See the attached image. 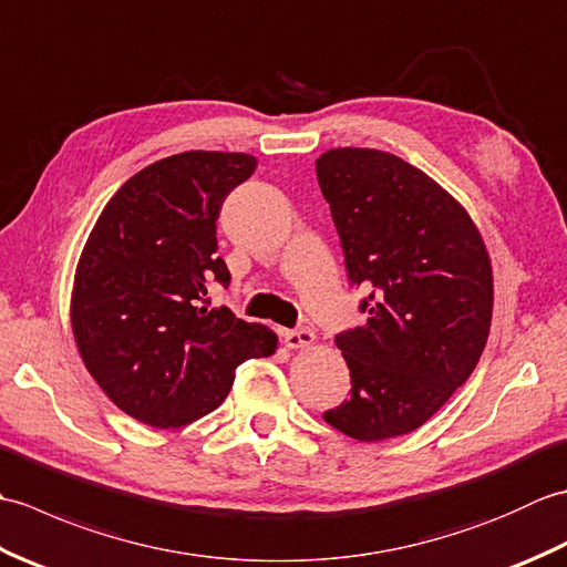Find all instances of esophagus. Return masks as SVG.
<instances>
[{"label":"esophagus","mask_w":567,"mask_h":567,"mask_svg":"<svg viewBox=\"0 0 567 567\" xmlns=\"http://www.w3.org/2000/svg\"><path fill=\"white\" fill-rule=\"evenodd\" d=\"M282 339H285L287 348H305V346L315 343L317 336H315V331L299 327V329H292V331H285Z\"/></svg>","instance_id":"obj_1"}]
</instances>
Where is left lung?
<instances>
[{
  "mask_svg": "<svg viewBox=\"0 0 567 567\" xmlns=\"http://www.w3.org/2000/svg\"><path fill=\"white\" fill-rule=\"evenodd\" d=\"M317 179L348 280L368 290L363 327L336 336L351 396L323 419L355 441L402 436L451 400L485 351L487 248L461 204L392 153L327 151Z\"/></svg>",
  "mask_w": 567,
  "mask_h": 567,
  "instance_id": "8db88e82",
  "label": "left lung"
}]
</instances>
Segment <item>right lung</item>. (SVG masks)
Here are the masks:
<instances>
[{
    "instance_id": "1",
    "label": "right lung",
    "mask_w": 567,
    "mask_h": 567,
    "mask_svg": "<svg viewBox=\"0 0 567 567\" xmlns=\"http://www.w3.org/2000/svg\"><path fill=\"white\" fill-rule=\"evenodd\" d=\"M252 171V155L219 151L143 167L82 248L70 305L78 351L104 394L143 424H192L226 400L244 360L275 353L268 327L209 299L214 282H231L216 219Z\"/></svg>"
}]
</instances>
